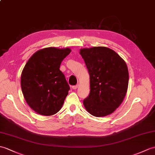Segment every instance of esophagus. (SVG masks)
Masks as SVG:
<instances>
[{
	"mask_svg": "<svg viewBox=\"0 0 155 155\" xmlns=\"http://www.w3.org/2000/svg\"><path fill=\"white\" fill-rule=\"evenodd\" d=\"M78 87V84H77V85H74V86H72V88H73V90H76Z\"/></svg>",
	"mask_w": 155,
	"mask_h": 155,
	"instance_id": "34e87169",
	"label": "esophagus"
}]
</instances>
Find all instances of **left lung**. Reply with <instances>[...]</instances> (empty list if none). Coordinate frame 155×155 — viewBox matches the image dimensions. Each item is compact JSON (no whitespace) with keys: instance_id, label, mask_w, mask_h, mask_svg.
I'll return each mask as SVG.
<instances>
[{"instance_id":"8db88e82","label":"left lung","mask_w":155,"mask_h":155,"mask_svg":"<svg viewBox=\"0 0 155 155\" xmlns=\"http://www.w3.org/2000/svg\"><path fill=\"white\" fill-rule=\"evenodd\" d=\"M90 74V94L83 100L86 111L95 117L110 115L126 95L129 73L124 60L106 47L81 49Z\"/></svg>"}]
</instances>
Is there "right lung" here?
<instances>
[{
	"mask_svg": "<svg viewBox=\"0 0 155 155\" xmlns=\"http://www.w3.org/2000/svg\"><path fill=\"white\" fill-rule=\"evenodd\" d=\"M70 48L55 47L38 50L31 55L21 74V88L25 100L35 112L49 116L61 110L69 91L59 69Z\"/></svg>",
	"mask_w": 155,
	"mask_h": 155,
	"instance_id": "1",
	"label": "right lung"
}]
</instances>
